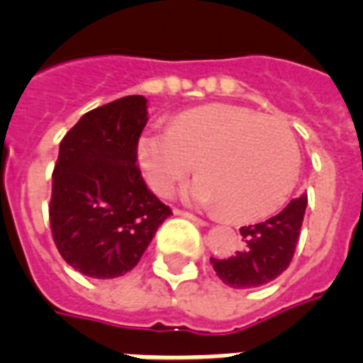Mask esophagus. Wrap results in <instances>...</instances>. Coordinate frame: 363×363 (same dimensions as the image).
Returning <instances> with one entry per match:
<instances>
[{"label":"esophagus","mask_w":363,"mask_h":363,"mask_svg":"<svg viewBox=\"0 0 363 363\" xmlns=\"http://www.w3.org/2000/svg\"><path fill=\"white\" fill-rule=\"evenodd\" d=\"M176 215H179V217H185V218H189V220H193V223H196V224H202V226H206V220H202V218L200 217H196V215H193V213H189V211H182V209H176L174 211Z\"/></svg>","instance_id":"1"}]
</instances>
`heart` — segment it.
I'll return each mask as SVG.
<instances>
[{
  "mask_svg": "<svg viewBox=\"0 0 363 363\" xmlns=\"http://www.w3.org/2000/svg\"><path fill=\"white\" fill-rule=\"evenodd\" d=\"M137 160L148 187L169 196L194 169L187 199L250 223L269 217L291 196L301 174L293 131L277 118L232 104L184 111L169 130L145 131Z\"/></svg>",
  "mask_w": 363,
  "mask_h": 363,
  "instance_id": "1",
  "label": "heart"
}]
</instances>
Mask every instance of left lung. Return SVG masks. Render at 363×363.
Instances as JSON below:
<instances>
[{
	"mask_svg": "<svg viewBox=\"0 0 363 363\" xmlns=\"http://www.w3.org/2000/svg\"><path fill=\"white\" fill-rule=\"evenodd\" d=\"M306 203L302 194L265 223L242 226L241 250L226 259L211 257L217 277L233 289L259 287L280 277L295 254Z\"/></svg>",
	"mask_w": 363,
	"mask_h": 363,
	"instance_id": "left-lung-1",
	"label": "left lung"
}]
</instances>
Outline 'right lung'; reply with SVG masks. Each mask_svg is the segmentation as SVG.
Returning a JSON list of instances; mask_svg holds the SVG:
<instances>
[{
    "instance_id": "right-lung-1",
    "label": "right lung",
    "mask_w": 363,
    "mask_h": 363,
    "mask_svg": "<svg viewBox=\"0 0 363 363\" xmlns=\"http://www.w3.org/2000/svg\"><path fill=\"white\" fill-rule=\"evenodd\" d=\"M148 122L145 96H124L81 116L61 140L50 226L62 259L91 278H116L139 263L172 215L137 164Z\"/></svg>"
}]
</instances>
